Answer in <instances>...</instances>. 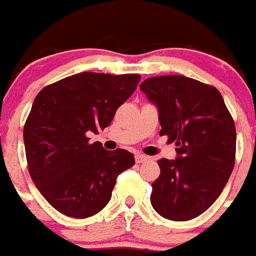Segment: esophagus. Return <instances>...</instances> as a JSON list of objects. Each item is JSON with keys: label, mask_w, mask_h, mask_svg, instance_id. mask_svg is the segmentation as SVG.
Masks as SVG:
<instances>
[{"label": "esophagus", "mask_w": 256, "mask_h": 256, "mask_svg": "<svg viewBox=\"0 0 256 256\" xmlns=\"http://www.w3.org/2000/svg\"><path fill=\"white\" fill-rule=\"evenodd\" d=\"M134 160H136V164H141V162H145V161H148L149 160V157L148 156H145V154H136L134 156Z\"/></svg>", "instance_id": "esophagus-1"}]
</instances>
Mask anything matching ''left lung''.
<instances>
[{
    "label": "left lung",
    "mask_w": 256,
    "mask_h": 256,
    "mask_svg": "<svg viewBox=\"0 0 256 256\" xmlns=\"http://www.w3.org/2000/svg\"><path fill=\"white\" fill-rule=\"evenodd\" d=\"M140 90L158 108L161 136L177 145V158L157 161L150 202L161 216L189 220L214 204L234 169L236 132L214 86L184 75L148 78Z\"/></svg>",
    "instance_id": "8db88e82"
}]
</instances>
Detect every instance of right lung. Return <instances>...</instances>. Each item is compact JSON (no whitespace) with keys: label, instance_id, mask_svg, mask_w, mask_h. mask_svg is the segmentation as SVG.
<instances>
[{"label":"right lung","instance_id":"add662e5","mask_svg":"<svg viewBox=\"0 0 256 256\" xmlns=\"http://www.w3.org/2000/svg\"><path fill=\"white\" fill-rule=\"evenodd\" d=\"M138 74L80 72L46 86L24 126L32 182L54 209L72 218L95 216L111 200L120 173L134 165L126 149L90 142L134 92Z\"/></svg>","mask_w":256,"mask_h":256}]
</instances>
